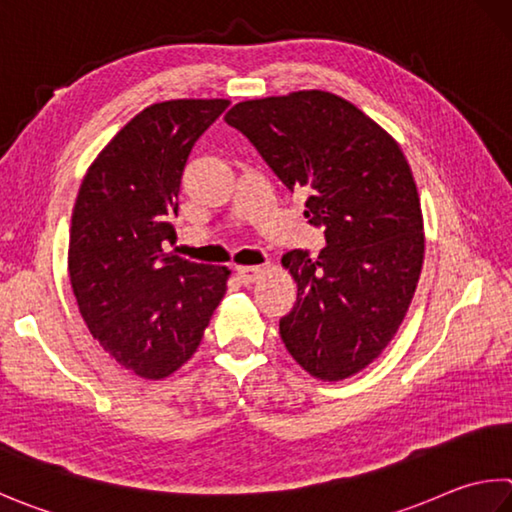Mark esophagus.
Masks as SVG:
<instances>
[{"mask_svg":"<svg viewBox=\"0 0 512 512\" xmlns=\"http://www.w3.org/2000/svg\"><path fill=\"white\" fill-rule=\"evenodd\" d=\"M235 271H237V280L244 284V286H248V284H253L257 277L264 273V268L262 266H237Z\"/></svg>","mask_w":512,"mask_h":512,"instance_id":"1","label":"esophagus"}]
</instances>
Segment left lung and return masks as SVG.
<instances>
[{"mask_svg": "<svg viewBox=\"0 0 512 512\" xmlns=\"http://www.w3.org/2000/svg\"><path fill=\"white\" fill-rule=\"evenodd\" d=\"M226 123L253 143L288 190L309 192L304 217L327 246L288 250L297 302L280 320L288 353L320 380H342L380 356L421 275V201L401 147L329 91L246 100Z\"/></svg>", "mask_w": 512, "mask_h": 512, "instance_id": "8db88e82", "label": "left lung"}]
</instances>
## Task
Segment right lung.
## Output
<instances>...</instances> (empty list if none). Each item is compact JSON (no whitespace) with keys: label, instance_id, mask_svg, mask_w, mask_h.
I'll use <instances>...</instances> for the list:
<instances>
[{"label":"right lung","instance_id":"add662e5","mask_svg":"<svg viewBox=\"0 0 512 512\" xmlns=\"http://www.w3.org/2000/svg\"><path fill=\"white\" fill-rule=\"evenodd\" d=\"M228 100L143 109L98 154L71 217L69 277L89 331L136 376H170L197 351L226 293V266L165 253L179 188L199 136Z\"/></svg>","mask_w":512,"mask_h":512}]
</instances>
